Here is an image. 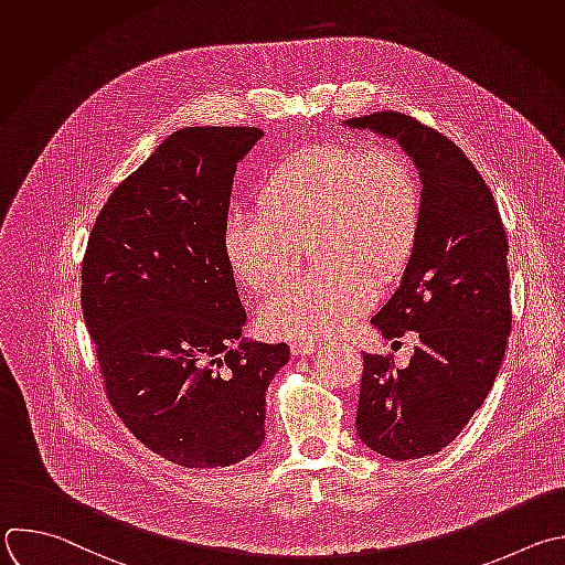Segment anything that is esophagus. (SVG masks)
Here are the masks:
<instances>
[{
    "mask_svg": "<svg viewBox=\"0 0 565 565\" xmlns=\"http://www.w3.org/2000/svg\"><path fill=\"white\" fill-rule=\"evenodd\" d=\"M315 348H317L315 339H295L290 343L292 354H310V352H315Z\"/></svg>",
    "mask_w": 565,
    "mask_h": 565,
    "instance_id": "esophagus-1",
    "label": "esophagus"
}]
</instances>
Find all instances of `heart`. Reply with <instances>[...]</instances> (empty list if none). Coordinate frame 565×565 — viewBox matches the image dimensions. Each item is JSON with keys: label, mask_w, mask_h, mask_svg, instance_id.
Listing matches in <instances>:
<instances>
[{"label": "heart", "mask_w": 565, "mask_h": 565, "mask_svg": "<svg viewBox=\"0 0 565 565\" xmlns=\"http://www.w3.org/2000/svg\"><path fill=\"white\" fill-rule=\"evenodd\" d=\"M259 215L233 213L224 257L257 295L299 268L303 246L317 266L259 310L268 337L341 332L365 312L377 284L408 264L424 215V188L411 159L391 146L321 141L281 157L255 191Z\"/></svg>", "instance_id": "1"}]
</instances>
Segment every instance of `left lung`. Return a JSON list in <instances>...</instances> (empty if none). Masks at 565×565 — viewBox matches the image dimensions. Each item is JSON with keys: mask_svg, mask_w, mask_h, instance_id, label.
I'll use <instances>...</instances> for the list:
<instances>
[{"mask_svg": "<svg viewBox=\"0 0 565 565\" xmlns=\"http://www.w3.org/2000/svg\"><path fill=\"white\" fill-rule=\"evenodd\" d=\"M397 139L419 168L424 215L402 284L370 321L386 339L417 332L406 367L363 354L356 435L395 461L446 448L488 397L510 334L508 239L479 170L446 135L382 110L343 121Z\"/></svg>", "mask_w": 565, "mask_h": 565, "instance_id": "left-lung-1", "label": "left lung"}]
</instances>
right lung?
<instances>
[{
    "label": "right lung",
    "instance_id": "obj_1",
    "mask_svg": "<svg viewBox=\"0 0 565 565\" xmlns=\"http://www.w3.org/2000/svg\"><path fill=\"white\" fill-rule=\"evenodd\" d=\"M259 128L172 132L102 209L82 264V310L106 397L152 452L224 468L266 439V391L286 343L242 337L246 310L224 257L237 163Z\"/></svg>",
    "mask_w": 565,
    "mask_h": 565
}]
</instances>
